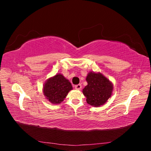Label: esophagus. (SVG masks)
<instances>
[{
    "instance_id": "esophagus-1",
    "label": "esophagus",
    "mask_w": 151,
    "mask_h": 151,
    "mask_svg": "<svg viewBox=\"0 0 151 151\" xmlns=\"http://www.w3.org/2000/svg\"><path fill=\"white\" fill-rule=\"evenodd\" d=\"M75 88L76 89V90H80L82 88V86L81 84H78V85H76L75 86Z\"/></svg>"
}]
</instances>
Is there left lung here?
<instances>
[{
  "label": "left lung",
  "instance_id": "obj_1",
  "mask_svg": "<svg viewBox=\"0 0 151 151\" xmlns=\"http://www.w3.org/2000/svg\"><path fill=\"white\" fill-rule=\"evenodd\" d=\"M86 81L88 85L83 89L86 103L91 106L99 107L103 105L111 97L113 85L101 73L89 72Z\"/></svg>",
  "mask_w": 151,
  "mask_h": 151
}]
</instances>
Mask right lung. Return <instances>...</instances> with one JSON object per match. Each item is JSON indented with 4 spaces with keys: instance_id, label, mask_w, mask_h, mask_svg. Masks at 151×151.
Instances as JSON below:
<instances>
[{
    "instance_id": "right-lung-1",
    "label": "right lung",
    "mask_w": 151,
    "mask_h": 151,
    "mask_svg": "<svg viewBox=\"0 0 151 151\" xmlns=\"http://www.w3.org/2000/svg\"><path fill=\"white\" fill-rule=\"evenodd\" d=\"M71 90H73L71 83L60 73L48 78L42 88L46 99L54 104L63 102Z\"/></svg>"
}]
</instances>
